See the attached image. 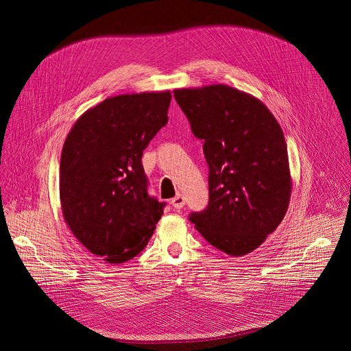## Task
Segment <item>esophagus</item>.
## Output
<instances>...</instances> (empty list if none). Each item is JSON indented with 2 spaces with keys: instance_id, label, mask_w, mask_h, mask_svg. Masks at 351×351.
<instances>
[{
  "instance_id": "esophagus-1",
  "label": "esophagus",
  "mask_w": 351,
  "mask_h": 351,
  "mask_svg": "<svg viewBox=\"0 0 351 351\" xmlns=\"http://www.w3.org/2000/svg\"><path fill=\"white\" fill-rule=\"evenodd\" d=\"M185 202H186L185 196L179 193V195H176V196L171 200V204H172V206H173L175 209H182L183 206H185Z\"/></svg>"
}]
</instances>
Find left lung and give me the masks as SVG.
I'll list each match as a JSON object with an SVG mask.
<instances>
[{
	"label": "left lung",
	"instance_id": "1",
	"mask_svg": "<svg viewBox=\"0 0 351 351\" xmlns=\"http://www.w3.org/2000/svg\"><path fill=\"white\" fill-rule=\"evenodd\" d=\"M176 102L204 141L209 205L192 213L196 230L216 249L252 253L283 220L291 196L287 146L269 108L223 84L178 88Z\"/></svg>",
	"mask_w": 351,
	"mask_h": 351
}]
</instances>
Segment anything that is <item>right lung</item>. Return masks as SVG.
Listing matches in <instances>:
<instances>
[{
  "label": "right lung",
  "instance_id": "right-lung-1",
  "mask_svg": "<svg viewBox=\"0 0 351 351\" xmlns=\"http://www.w3.org/2000/svg\"><path fill=\"white\" fill-rule=\"evenodd\" d=\"M171 99V90L106 98L85 110L64 142V220L106 263H125L141 253L163 215V204L147 195L142 152L168 122Z\"/></svg>",
  "mask_w": 351,
  "mask_h": 351
}]
</instances>
